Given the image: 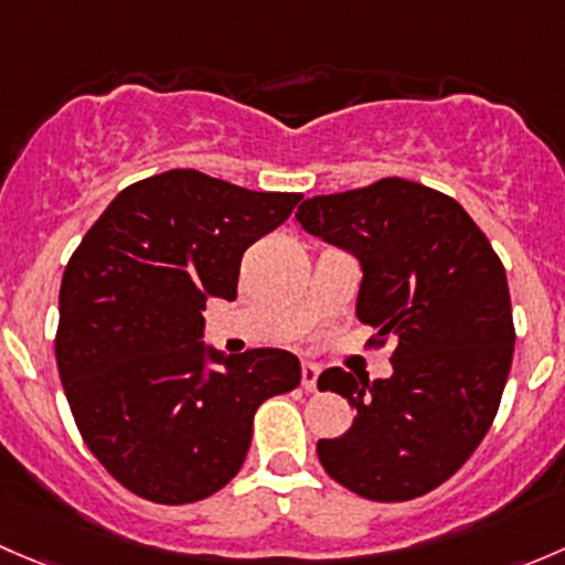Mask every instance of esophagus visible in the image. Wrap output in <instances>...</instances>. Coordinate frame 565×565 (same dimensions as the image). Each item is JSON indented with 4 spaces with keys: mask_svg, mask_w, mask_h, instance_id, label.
Returning <instances> with one entry per match:
<instances>
[{
    "mask_svg": "<svg viewBox=\"0 0 565 565\" xmlns=\"http://www.w3.org/2000/svg\"><path fill=\"white\" fill-rule=\"evenodd\" d=\"M318 375H321V367H318V364H312V362L301 364V386H305L307 392H316Z\"/></svg>",
    "mask_w": 565,
    "mask_h": 565,
    "instance_id": "esophagus-1",
    "label": "esophagus"
}]
</instances>
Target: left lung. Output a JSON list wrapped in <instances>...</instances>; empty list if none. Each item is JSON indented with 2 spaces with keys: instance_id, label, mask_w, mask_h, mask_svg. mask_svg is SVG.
I'll return each instance as SVG.
<instances>
[{
  "instance_id": "1",
  "label": "left lung",
  "mask_w": 565,
  "mask_h": 565,
  "mask_svg": "<svg viewBox=\"0 0 565 565\" xmlns=\"http://www.w3.org/2000/svg\"><path fill=\"white\" fill-rule=\"evenodd\" d=\"M296 220L359 260V321L397 337L388 377H318L356 408L345 435L318 440V459L362 498L424 495L462 468L498 413L514 356L503 264L455 198L408 179L307 198Z\"/></svg>"
}]
</instances>
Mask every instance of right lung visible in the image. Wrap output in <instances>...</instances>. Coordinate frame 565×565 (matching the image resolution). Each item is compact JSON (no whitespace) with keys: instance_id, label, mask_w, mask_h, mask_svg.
Returning a JSON list of instances; mask_svg holds the SVG:
<instances>
[{"instance_id":"obj_1","label":"right lung","mask_w":565,"mask_h":565,"mask_svg":"<svg viewBox=\"0 0 565 565\" xmlns=\"http://www.w3.org/2000/svg\"><path fill=\"white\" fill-rule=\"evenodd\" d=\"M299 201L173 168L121 190L70 258L62 386L92 455L136 495L179 505L217 492L239 473L258 405L299 386L294 353L203 342L206 301L236 299L244 249Z\"/></svg>"}]
</instances>
